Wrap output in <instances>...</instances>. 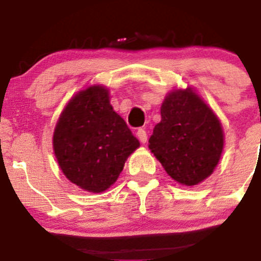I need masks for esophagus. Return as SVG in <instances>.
I'll return each instance as SVG.
<instances>
[{
    "label": "esophagus",
    "instance_id": "1",
    "mask_svg": "<svg viewBox=\"0 0 261 261\" xmlns=\"http://www.w3.org/2000/svg\"><path fill=\"white\" fill-rule=\"evenodd\" d=\"M136 136H138V139L140 140V143L145 144L147 141V134L144 128H139V130L136 131Z\"/></svg>",
    "mask_w": 261,
    "mask_h": 261
}]
</instances>
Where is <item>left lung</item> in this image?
I'll use <instances>...</instances> for the list:
<instances>
[{
	"instance_id": "8db88e82",
	"label": "left lung",
	"mask_w": 261,
	"mask_h": 261,
	"mask_svg": "<svg viewBox=\"0 0 261 261\" xmlns=\"http://www.w3.org/2000/svg\"><path fill=\"white\" fill-rule=\"evenodd\" d=\"M162 121L149 149L172 179L197 186L212 174L221 159L225 135L220 118L191 87L173 89L160 107Z\"/></svg>"
}]
</instances>
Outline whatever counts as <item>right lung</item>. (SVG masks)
<instances>
[{
    "instance_id": "add662e5",
    "label": "right lung",
    "mask_w": 261,
    "mask_h": 261,
    "mask_svg": "<svg viewBox=\"0 0 261 261\" xmlns=\"http://www.w3.org/2000/svg\"><path fill=\"white\" fill-rule=\"evenodd\" d=\"M139 146L112 109L109 88L101 84L81 89L68 101L53 134V150L63 174L91 193L109 189Z\"/></svg>"
}]
</instances>
